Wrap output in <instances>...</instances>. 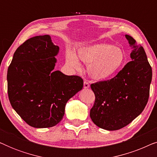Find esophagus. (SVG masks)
Segmentation results:
<instances>
[{
	"instance_id": "esophagus-1",
	"label": "esophagus",
	"mask_w": 157,
	"mask_h": 157,
	"mask_svg": "<svg viewBox=\"0 0 157 157\" xmlns=\"http://www.w3.org/2000/svg\"><path fill=\"white\" fill-rule=\"evenodd\" d=\"M90 87V85L89 82H87L86 81H84V82H83V88L84 89H88V88Z\"/></svg>"
}]
</instances>
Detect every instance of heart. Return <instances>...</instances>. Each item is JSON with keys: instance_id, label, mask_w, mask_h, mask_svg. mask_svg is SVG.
<instances>
[{"instance_id": "heart-1", "label": "heart", "mask_w": 157, "mask_h": 157, "mask_svg": "<svg viewBox=\"0 0 157 157\" xmlns=\"http://www.w3.org/2000/svg\"><path fill=\"white\" fill-rule=\"evenodd\" d=\"M78 56L88 66L89 75L96 80H104L119 71L125 62L124 51L118 46L99 44L78 49ZM67 63L74 69H80L81 65L76 54L68 51L66 54Z\"/></svg>"}]
</instances>
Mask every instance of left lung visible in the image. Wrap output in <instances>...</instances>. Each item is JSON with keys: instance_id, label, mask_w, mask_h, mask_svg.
<instances>
[{"instance_id": "left-lung-1", "label": "left lung", "mask_w": 157, "mask_h": 157, "mask_svg": "<svg viewBox=\"0 0 157 157\" xmlns=\"http://www.w3.org/2000/svg\"><path fill=\"white\" fill-rule=\"evenodd\" d=\"M133 50L132 61L110 80L92 83L95 102L90 117L98 127L109 131L127 126L144 109L149 96L152 69L141 46L126 35Z\"/></svg>"}]
</instances>
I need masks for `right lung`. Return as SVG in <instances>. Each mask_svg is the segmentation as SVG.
Returning <instances> with one entry per match:
<instances>
[{"label":"right lung","mask_w":157,"mask_h":157,"mask_svg":"<svg viewBox=\"0 0 157 157\" xmlns=\"http://www.w3.org/2000/svg\"><path fill=\"white\" fill-rule=\"evenodd\" d=\"M59 47L48 35L31 38L15 51L8 68L10 103L34 128H49L64 116L66 103L83 86L78 76L53 71Z\"/></svg>","instance_id":"right-lung-1"}]
</instances>
